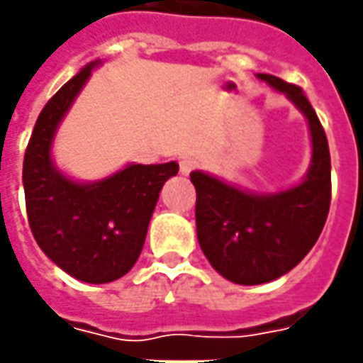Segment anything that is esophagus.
<instances>
[{
	"label": "esophagus",
	"mask_w": 363,
	"mask_h": 363,
	"mask_svg": "<svg viewBox=\"0 0 363 363\" xmlns=\"http://www.w3.org/2000/svg\"><path fill=\"white\" fill-rule=\"evenodd\" d=\"M196 167H198V160H196V157H182V160H179V172H182L184 176L191 174Z\"/></svg>",
	"instance_id": "obj_1"
}]
</instances>
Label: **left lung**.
<instances>
[{
    "label": "left lung",
    "mask_w": 363,
    "mask_h": 363,
    "mask_svg": "<svg viewBox=\"0 0 363 363\" xmlns=\"http://www.w3.org/2000/svg\"><path fill=\"white\" fill-rule=\"evenodd\" d=\"M300 108L312 133V165L300 186L274 196H255L194 172L198 242L225 279L257 286L281 278L318 242L330 211L332 165L320 119L300 85L259 74Z\"/></svg>",
    "instance_id": "left-lung-1"
}]
</instances>
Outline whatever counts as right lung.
I'll use <instances>...</instances> for the list:
<instances>
[{"instance_id":"obj_1","label":"right lung","mask_w":363,"mask_h":363,"mask_svg":"<svg viewBox=\"0 0 363 363\" xmlns=\"http://www.w3.org/2000/svg\"><path fill=\"white\" fill-rule=\"evenodd\" d=\"M94 65L41 109L23 157V189L29 228L43 254L79 281L108 284L138 262L160 191L177 164H133L97 184H75L53 167V133Z\"/></svg>"}]
</instances>
